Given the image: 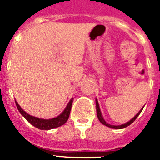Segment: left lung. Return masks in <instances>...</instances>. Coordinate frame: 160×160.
<instances>
[{
	"instance_id": "8db88e82",
	"label": "left lung",
	"mask_w": 160,
	"mask_h": 160,
	"mask_svg": "<svg viewBox=\"0 0 160 160\" xmlns=\"http://www.w3.org/2000/svg\"><path fill=\"white\" fill-rule=\"evenodd\" d=\"M95 102H96V112H97V117L98 119H99V120L100 121V123L103 124H105V126H108L109 127V128H112V129H124V128H125V127L129 126V124H131L136 119V118L139 115V114L141 113V111L143 110V109H144V107L142 108L139 111V113L135 115V116L133 118V119H131L130 120H129V122H127V123H125V124H120V125H112V124H108V123H106L105 122V120L104 119V118H103L102 116V114H101V112H100V105H99V103H98V100H95Z\"/></svg>"
}]
</instances>
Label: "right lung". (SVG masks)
I'll use <instances>...</instances> for the list:
<instances>
[{
    "label": "right lung",
    "instance_id": "add662e5",
    "mask_svg": "<svg viewBox=\"0 0 160 160\" xmlns=\"http://www.w3.org/2000/svg\"><path fill=\"white\" fill-rule=\"evenodd\" d=\"M72 103L73 98L70 100V102L68 103L67 106L65 107V109H64V111H63L60 115H58L57 117L53 118V119H40V118H37V117L31 116V115L27 114L26 112L24 111L16 101V106H17V109H18V110L20 111V113L26 118V119L29 122V123H31L33 126L36 127L37 129L48 130V129L57 128V127L61 126V125H63L64 124H65V122L67 121L68 119H69V116H70V109H71Z\"/></svg>",
    "mask_w": 160,
    "mask_h": 160
}]
</instances>
